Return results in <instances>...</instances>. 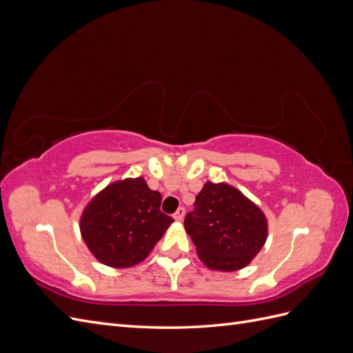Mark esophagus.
<instances>
[{"mask_svg":"<svg viewBox=\"0 0 353 353\" xmlns=\"http://www.w3.org/2000/svg\"><path fill=\"white\" fill-rule=\"evenodd\" d=\"M184 216H185V209H184V208H179V209L174 213L175 221H183Z\"/></svg>","mask_w":353,"mask_h":353,"instance_id":"obj_1","label":"esophagus"}]
</instances>
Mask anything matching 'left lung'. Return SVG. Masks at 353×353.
<instances>
[{"label": "left lung", "mask_w": 353, "mask_h": 353, "mask_svg": "<svg viewBox=\"0 0 353 353\" xmlns=\"http://www.w3.org/2000/svg\"><path fill=\"white\" fill-rule=\"evenodd\" d=\"M184 227L200 261L213 271H237L261 252L268 236L263 212L230 184L203 185Z\"/></svg>", "instance_id": "obj_1"}]
</instances>
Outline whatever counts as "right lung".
Instances as JSON below:
<instances>
[{
    "instance_id": "1",
    "label": "right lung",
    "mask_w": 353,
    "mask_h": 353,
    "mask_svg": "<svg viewBox=\"0 0 353 353\" xmlns=\"http://www.w3.org/2000/svg\"><path fill=\"white\" fill-rule=\"evenodd\" d=\"M162 196L144 178L105 187L85 208L81 234L91 253L112 268L143 262L174 219L160 210Z\"/></svg>"
}]
</instances>
